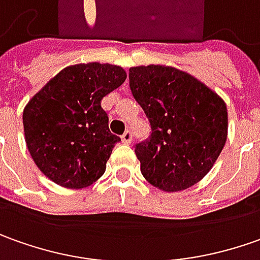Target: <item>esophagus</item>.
<instances>
[{"mask_svg":"<svg viewBox=\"0 0 260 260\" xmlns=\"http://www.w3.org/2000/svg\"><path fill=\"white\" fill-rule=\"evenodd\" d=\"M132 137H134V135H132V131L126 129L123 132V135H122V142H123V144H131V142H132Z\"/></svg>","mask_w":260,"mask_h":260,"instance_id":"obj_1","label":"esophagus"}]
</instances>
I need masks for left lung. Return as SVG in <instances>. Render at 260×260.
Instances as JSON below:
<instances>
[{
  "instance_id": "8db88e82",
  "label": "left lung",
  "mask_w": 260,
  "mask_h": 260,
  "mask_svg": "<svg viewBox=\"0 0 260 260\" xmlns=\"http://www.w3.org/2000/svg\"><path fill=\"white\" fill-rule=\"evenodd\" d=\"M129 87L151 123L149 138L135 144L145 180L162 191L199 183L226 144L224 101L191 75L159 64L131 68Z\"/></svg>"
}]
</instances>
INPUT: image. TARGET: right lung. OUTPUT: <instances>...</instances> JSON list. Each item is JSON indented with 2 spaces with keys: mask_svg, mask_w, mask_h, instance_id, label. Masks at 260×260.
<instances>
[{
  "mask_svg": "<svg viewBox=\"0 0 260 260\" xmlns=\"http://www.w3.org/2000/svg\"><path fill=\"white\" fill-rule=\"evenodd\" d=\"M125 79V70L115 64H75L63 69L27 103V148L51 181L83 188L102 177L121 138L109 131L101 101Z\"/></svg>",
  "mask_w": 260,
  "mask_h": 260,
  "instance_id": "right-lung-1",
  "label": "right lung"
}]
</instances>
